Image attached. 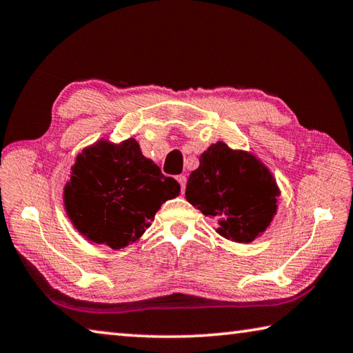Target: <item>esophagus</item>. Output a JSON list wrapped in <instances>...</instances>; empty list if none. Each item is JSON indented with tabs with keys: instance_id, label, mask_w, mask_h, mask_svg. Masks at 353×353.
Segmentation results:
<instances>
[{
	"instance_id": "1",
	"label": "esophagus",
	"mask_w": 353,
	"mask_h": 353,
	"mask_svg": "<svg viewBox=\"0 0 353 353\" xmlns=\"http://www.w3.org/2000/svg\"><path fill=\"white\" fill-rule=\"evenodd\" d=\"M176 179H177V182L181 183V190H182V193H183V190H185V185H187V176L181 174V176H177Z\"/></svg>"
}]
</instances>
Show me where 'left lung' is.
<instances>
[{"instance_id": "1", "label": "left lung", "mask_w": 353, "mask_h": 353, "mask_svg": "<svg viewBox=\"0 0 353 353\" xmlns=\"http://www.w3.org/2000/svg\"><path fill=\"white\" fill-rule=\"evenodd\" d=\"M279 194L276 179L259 159L223 141L201 155L185 190L190 204L216 219L218 234L235 243L254 241L268 229Z\"/></svg>"}]
</instances>
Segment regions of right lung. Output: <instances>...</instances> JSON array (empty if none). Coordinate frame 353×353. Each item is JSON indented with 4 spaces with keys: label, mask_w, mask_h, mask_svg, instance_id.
<instances>
[{
    "label": "right lung",
    "mask_w": 353,
    "mask_h": 353,
    "mask_svg": "<svg viewBox=\"0 0 353 353\" xmlns=\"http://www.w3.org/2000/svg\"><path fill=\"white\" fill-rule=\"evenodd\" d=\"M179 193L176 179L163 176L134 139L101 140L76 157L63 204L87 240L121 249L139 240L160 205Z\"/></svg>",
    "instance_id": "right-lung-1"
}]
</instances>
